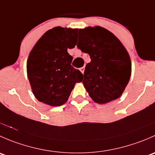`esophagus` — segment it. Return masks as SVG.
<instances>
[{"label": "esophagus", "mask_w": 155, "mask_h": 155, "mask_svg": "<svg viewBox=\"0 0 155 155\" xmlns=\"http://www.w3.org/2000/svg\"><path fill=\"white\" fill-rule=\"evenodd\" d=\"M80 71L82 72V73H84V71H85V67H82V68H81Z\"/></svg>", "instance_id": "1"}]
</instances>
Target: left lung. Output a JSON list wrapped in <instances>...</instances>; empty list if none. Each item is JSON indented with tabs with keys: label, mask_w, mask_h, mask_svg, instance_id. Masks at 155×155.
I'll list each match as a JSON object with an SVG mask.
<instances>
[{
	"label": "left lung",
	"mask_w": 155,
	"mask_h": 155,
	"mask_svg": "<svg viewBox=\"0 0 155 155\" xmlns=\"http://www.w3.org/2000/svg\"><path fill=\"white\" fill-rule=\"evenodd\" d=\"M77 47L91 58L82 82L91 99L104 104L119 97L131 73L130 56L120 40L104 28L88 27L79 30Z\"/></svg>",
	"instance_id": "obj_1"
}]
</instances>
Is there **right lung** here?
I'll use <instances>...</instances> for the list:
<instances>
[{
    "instance_id": "obj_1",
    "label": "right lung",
    "mask_w": 155,
    "mask_h": 155,
    "mask_svg": "<svg viewBox=\"0 0 155 155\" xmlns=\"http://www.w3.org/2000/svg\"><path fill=\"white\" fill-rule=\"evenodd\" d=\"M78 29L53 28L37 41L29 54L27 73L33 93L43 104L58 107L68 101L82 73L71 65L68 48L76 44Z\"/></svg>"
}]
</instances>
